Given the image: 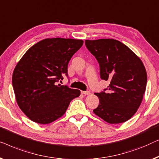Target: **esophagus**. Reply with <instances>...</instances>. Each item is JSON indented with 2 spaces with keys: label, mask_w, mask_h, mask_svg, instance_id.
Returning <instances> with one entry per match:
<instances>
[{
  "label": "esophagus",
  "mask_w": 159,
  "mask_h": 159,
  "mask_svg": "<svg viewBox=\"0 0 159 159\" xmlns=\"http://www.w3.org/2000/svg\"><path fill=\"white\" fill-rule=\"evenodd\" d=\"M81 93L84 95H89L91 94V92L89 91H81Z\"/></svg>",
  "instance_id": "34e87169"
}]
</instances>
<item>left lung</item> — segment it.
Listing matches in <instances>:
<instances>
[{"mask_svg":"<svg viewBox=\"0 0 159 159\" xmlns=\"http://www.w3.org/2000/svg\"><path fill=\"white\" fill-rule=\"evenodd\" d=\"M86 48L97 60L100 77L109 80L99 99L95 115L110 124L126 122L139 108L146 91L147 74L139 57L120 41L112 39L86 40Z\"/></svg>","mask_w":159,"mask_h":159,"instance_id":"left-lung-1","label":"left lung"}]
</instances>
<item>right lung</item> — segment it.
<instances>
[{"mask_svg":"<svg viewBox=\"0 0 159 159\" xmlns=\"http://www.w3.org/2000/svg\"><path fill=\"white\" fill-rule=\"evenodd\" d=\"M83 40L52 38L26 51L13 70L12 84L21 111L33 122L50 123L62 117L80 91L58 84L68 75V65Z\"/></svg>","mask_w":159,"mask_h":159,"instance_id":"obj_1","label":"right lung"}]
</instances>
